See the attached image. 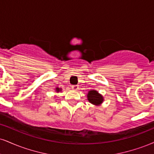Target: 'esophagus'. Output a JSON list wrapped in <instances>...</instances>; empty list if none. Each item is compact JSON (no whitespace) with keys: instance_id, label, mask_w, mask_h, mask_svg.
I'll list each match as a JSON object with an SVG mask.
<instances>
[{"instance_id":"1","label":"esophagus","mask_w":154,"mask_h":154,"mask_svg":"<svg viewBox=\"0 0 154 154\" xmlns=\"http://www.w3.org/2000/svg\"><path fill=\"white\" fill-rule=\"evenodd\" d=\"M78 85H72V89L74 90H78Z\"/></svg>"}]
</instances>
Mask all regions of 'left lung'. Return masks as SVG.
Listing matches in <instances>:
<instances>
[{
    "mask_svg": "<svg viewBox=\"0 0 154 154\" xmlns=\"http://www.w3.org/2000/svg\"><path fill=\"white\" fill-rule=\"evenodd\" d=\"M88 99L90 103L94 105H100L103 101V97L95 90H91L89 92Z\"/></svg>",
    "mask_w": 154,
    "mask_h": 154,
    "instance_id": "left-lung-1",
    "label": "left lung"
}]
</instances>
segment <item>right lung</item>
I'll return each instance as SVG.
<instances>
[{
  "label": "right lung",
  "mask_w": 154,
  "mask_h": 154,
  "mask_svg": "<svg viewBox=\"0 0 154 154\" xmlns=\"http://www.w3.org/2000/svg\"><path fill=\"white\" fill-rule=\"evenodd\" d=\"M56 90H57V92H59V91H61L60 90H62V89H60V88H57L56 89Z\"/></svg>",
  "instance_id": "right-lung-1"
}]
</instances>
